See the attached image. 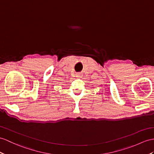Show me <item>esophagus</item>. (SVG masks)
Wrapping results in <instances>:
<instances>
[{
    "label": "esophagus",
    "instance_id": "obj_1",
    "mask_svg": "<svg viewBox=\"0 0 154 154\" xmlns=\"http://www.w3.org/2000/svg\"><path fill=\"white\" fill-rule=\"evenodd\" d=\"M76 76L78 78H82L83 76V74H82V72H77L76 73Z\"/></svg>",
    "mask_w": 154,
    "mask_h": 154
}]
</instances>
